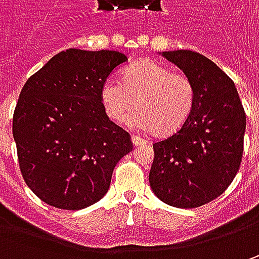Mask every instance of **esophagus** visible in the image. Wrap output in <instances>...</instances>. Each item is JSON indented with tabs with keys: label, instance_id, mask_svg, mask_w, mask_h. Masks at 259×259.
<instances>
[{
	"label": "esophagus",
	"instance_id": "esophagus-1",
	"mask_svg": "<svg viewBox=\"0 0 259 259\" xmlns=\"http://www.w3.org/2000/svg\"><path fill=\"white\" fill-rule=\"evenodd\" d=\"M131 141H133V144L134 145L147 144V140H144V138H140V137H137V135H133V137H131Z\"/></svg>",
	"mask_w": 259,
	"mask_h": 259
}]
</instances>
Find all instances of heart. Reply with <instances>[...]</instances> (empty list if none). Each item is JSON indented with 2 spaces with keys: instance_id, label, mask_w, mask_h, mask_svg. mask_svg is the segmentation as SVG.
Instances as JSON below:
<instances>
[{
  "instance_id": "1",
  "label": "heart",
  "mask_w": 259,
  "mask_h": 259,
  "mask_svg": "<svg viewBox=\"0 0 259 259\" xmlns=\"http://www.w3.org/2000/svg\"><path fill=\"white\" fill-rule=\"evenodd\" d=\"M106 115L122 122L137 106L131 122L155 135L179 131L190 118L196 104V86L183 72H173L154 60H141L130 66L122 80L106 79L101 89Z\"/></svg>"
}]
</instances>
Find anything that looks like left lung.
I'll return each instance as SVG.
<instances>
[{
	"label": "left lung",
	"instance_id": "left-lung-1",
	"mask_svg": "<svg viewBox=\"0 0 259 259\" xmlns=\"http://www.w3.org/2000/svg\"><path fill=\"white\" fill-rule=\"evenodd\" d=\"M189 75L196 104L186 124L153 144L150 186L164 203L193 209L219 197L239 171L246 115L234 80L192 50L163 52Z\"/></svg>",
	"mask_w": 259,
	"mask_h": 259
}]
</instances>
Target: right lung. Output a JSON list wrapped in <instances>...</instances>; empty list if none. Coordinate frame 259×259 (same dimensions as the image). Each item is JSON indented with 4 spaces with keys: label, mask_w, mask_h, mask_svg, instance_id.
Returning <instances> with one entry per match:
<instances>
[{
    "label": "right lung",
    "mask_w": 259,
    "mask_h": 259,
    "mask_svg": "<svg viewBox=\"0 0 259 259\" xmlns=\"http://www.w3.org/2000/svg\"><path fill=\"white\" fill-rule=\"evenodd\" d=\"M126 56L69 49L30 76L13 116L20 171L45 203L79 210L104 197L131 135L109 121L101 89Z\"/></svg>",
    "instance_id": "right-lung-1"
}]
</instances>
